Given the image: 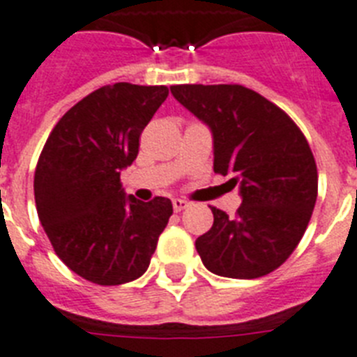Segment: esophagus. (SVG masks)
Masks as SVG:
<instances>
[{
	"mask_svg": "<svg viewBox=\"0 0 357 357\" xmlns=\"http://www.w3.org/2000/svg\"><path fill=\"white\" fill-rule=\"evenodd\" d=\"M188 200H184V199H173V210L175 211H182V210H185V208H188Z\"/></svg>",
	"mask_w": 357,
	"mask_h": 357,
	"instance_id": "1",
	"label": "esophagus"
}]
</instances>
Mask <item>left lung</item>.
Listing matches in <instances>:
<instances>
[{
    "label": "left lung",
    "instance_id": "8db88e82",
    "mask_svg": "<svg viewBox=\"0 0 357 357\" xmlns=\"http://www.w3.org/2000/svg\"><path fill=\"white\" fill-rule=\"evenodd\" d=\"M172 94L211 129L213 172L231 175L243 204L195 241L220 278L257 279L296 250L317 199V167L305 135L282 109L243 85H172Z\"/></svg>",
    "mask_w": 357,
    "mask_h": 357
}]
</instances>
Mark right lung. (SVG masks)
Masks as SVG:
<instances>
[{
  "mask_svg": "<svg viewBox=\"0 0 357 357\" xmlns=\"http://www.w3.org/2000/svg\"><path fill=\"white\" fill-rule=\"evenodd\" d=\"M166 85H105L79 100L47 138L34 173L40 222L56 255L79 278L114 287L149 266L172 200L126 195L120 172L167 98Z\"/></svg>",
  "mask_w": 357,
  "mask_h": 357,
  "instance_id": "1",
  "label": "right lung"
}]
</instances>
